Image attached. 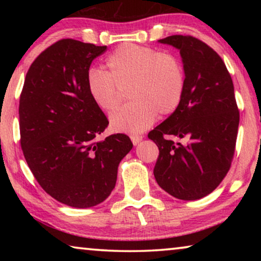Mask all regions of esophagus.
Segmentation results:
<instances>
[{"mask_svg": "<svg viewBox=\"0 0 261 261\" xmlns=\"http://www.w3.org/2000/svg\"><path fill=\"white\" fill-rule=\"evenodd\" d=\"M142 135H139V134H133V135H130V140H132V142H133L134 145H138L139 142H140L141 140H142Z\"/></svg>", "mask_w": 261, "mask_h": 261, "instance_id": "1", "label": "esophagus"}]
</instances>
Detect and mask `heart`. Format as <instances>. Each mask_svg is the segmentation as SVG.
Masks as SVG:
<instances>
[{
	"instance_id": "heart-1",
	"label": "heart",
	"mask_w": 261,
	"mask_h": 261,
	"mask_svg": "<svg viewBox=\"0 0 261 261\" xmlns=\"http://www.w3.org/2000/svg\"><path fill=\"white\" fill-rule=\"evenodd\" d=\"M107 71L89 70L87 89L96 106L106 113L119 107L127 89L130 102L110 117V127L119 133L137 134L178 108L183 98L185 70L181 60L170 52L134 44L117 47L106 60Z\"/></svg>"
}]
</instances>
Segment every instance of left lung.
<instances>
[{
  "label": "left lung",
  "mask_w": 261,
  "mask_h": 261,
  "mask_svg": "<svg viewBox=\"0 0 261 261\" xmlns=\"http://www.w3.org/2000/svg\"><path fill=\"white\" fill-rule=\"evenodd\" d=\"M159 42L179 49L187 83L178 108L148 133L159 148L153 173L171 196L195 201L219 187L233 162L240 121L233 81L199 39L171 35Z\"/></svg>",
  "instance_id": "left-lung-1"
}]
</instances>
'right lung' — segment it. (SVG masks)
I'll list each match as a JSON object with an SVG mask.
<instances>
[{"mask_svg": "<svg viewBox=\"0 0 261 261\" xmlns=\"http://www.w3.org/2000/svg\"><path fill=\"white\" fill-rule=\"evenodd\" d=\"M107 46L62 39L32 63L20 95V144L39 185L73 208H90L115 188L121 159L133 147L126 134L97 137L108 127L87 89L92 60Z\"/></svg>", "mask_w": 261, "mask_h": 261, "instance_id": "add662e5", "label": "right lung"}]
</instances>
